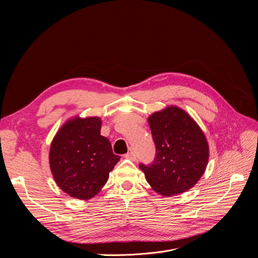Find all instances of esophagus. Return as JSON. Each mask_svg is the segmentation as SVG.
Here are the masks:
<instances>
[{"label":"esophagus","instance_id":"34e87169","mask_svg":"<svg viewBox=\"0 0 258 258\" xmlns=\"http://www.w3.org/2000/svg\"><path fill=\"white\" fill-rule=\"evenodd\" d=\"M124 158H126L128 160H132V161H135V160H136V154H135L134 152H130V153L124 155Z\"/></svg>","mask_w":258,"mask_h":258}]
</instances>
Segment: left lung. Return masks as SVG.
<instances>
[{
    "label": "left lung",
    "mask_w": 258,
    "mask_h": 258,
    "mask_svg": "<svg viewBox=\"0 0 258 258\" xmlns=\"http://www.w3.org/2000/svg\"><path fill=\"white\" fill-rule=\"evenodd\" d=\"M156 145L151 165L140 164L147 183L163 197H173L192 188L204 174L209 145L194 118L181 107L170 105L147 118Z\"/></svg>",
    "instance_id": "1"
}]
</instances>
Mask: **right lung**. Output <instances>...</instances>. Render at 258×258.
<instances>
[{"instance_id":"right-lung-1","label":"right lung","mask_w":258,"mask_h":258,"mask_svg":"<svg viewBox=\"0 0 258 258\" xmlns=\"http://www.w3.org/2000/svg\"><path fill=\"white\" fill-rule=\"evenodd\" d=\"M100 130L99 117L76 116L64 122L51 142L52 175L71 198L87 201L99 194L120 160Z\"/></svg>"}]
</instances>
